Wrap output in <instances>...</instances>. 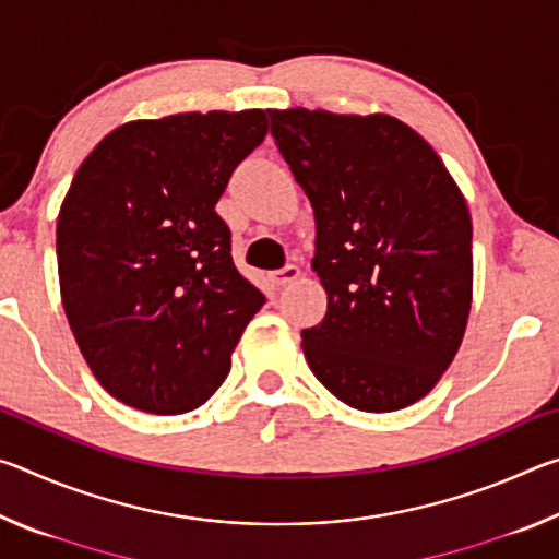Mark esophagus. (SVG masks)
Segmentation results:
<instances>
[{"mask_svg": "<svg viewBox=\"0 0 559 559\" xmlns=\"http://www.w3.org/2000/svg\"><path fill=\"white\" fill-rule=\"evenodd\" d=\"M298 276H300V269L296 266V263H288V266H283V269L271 273V278H273V283H276L278 288L281 286H288V283H293Z\"/></svg>", "mask_w": 559, "mask_h": 559, "instance_id": "34e87169", "label": "esophagus"}]
</instances>
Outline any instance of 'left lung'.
Listing matches in <instances>:
<instances>
[{
    "instance_id": "8db88e82",
    "label": "left lung",
    "mask_w": 559,
    "mask_h": 559,
    "mask_svg": "<svg viewBox=\"0 0 559 559\" xmlns=\"http://www.w3.org/2000/svg\"><path fill=\"white\" fill-rule=\"evenodd\" d=\"M271 135L316 214L328 313L300 333L328 392L396 412L441 380L466 333L473 226L419 132L392 116L269 110Z\"/></svg>"
}]
</instances>
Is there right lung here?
I'll use <instances>...</instances> for the list:
<instances>
[{
	"label": "right lung",
	"mask_w": 559,
	"mask_h": 559,
	"mask_svg": "<svg viewBox=\"0 0 559 559\" xmlns=\"http://www.w3.org/2000/svg\"><path fill=\"white\" fill-rule=\"evenodd\" d=\"M269 132L263 110L132 120L83 159L56 224L66 318L96 380L147 414H185L219 390L266 302L234 266L216 214Z\"/></svg>",
	"instance_id": "obj_1"
}]
</instances>
